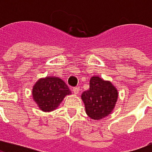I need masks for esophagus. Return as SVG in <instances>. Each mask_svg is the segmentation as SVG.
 <instances>
[{
    "instance_id": "esophagus-1",
    "label": "esophagus",
    "mask_w": 152,
    "mask_h": 152,
    "mask_svg": "<svg viewBox=\"0 0 152 152\" xmlns=\"http://www.w3.org/2000/svg\"><path fill=\"white\" fill-rule=\"evenodd\" d=\"M73 93H74V94H78V93H80V88L78 87H75V88H73Z\"/></svg>"
}]
</instances>
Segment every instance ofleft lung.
I'll return each instance as SVG.
<instances>
[{
	"mask_svg": "<svg viewBox=\"0 0 152 152\" xmlns=\"http://www.w3.org/2000/svg\"><path fill=\"white\" fill-rule=\"evenodd\" d=\"M118 96V90L110 81L93 76L89 81V89L82 93L81 99L88 116L93 120H101L113 111Z\"/></svg>",
	"mask_w": 152,
	"mask_h": 152,
	"instance_id": "8db88e82",
	"label": "left lung"
}]
</instances>
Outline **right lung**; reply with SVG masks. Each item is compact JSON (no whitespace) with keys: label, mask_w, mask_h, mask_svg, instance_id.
<instances>
[{"label":"right lung","mask_w":152,"mask_h":152,"mask_svg":"<svg viewBox=\"0 0 152 152\" xmlns=\"http://www.w3.org/2000/svg\"><path fill=\"white\" fill-rule=\"evenodd\" d=\"M69 88L56 76H47L36 82L32 89L34 101L44 112L55 110L67 95H70Z\"/></svg>","instance_id":"obj_1"}]
</instances>
